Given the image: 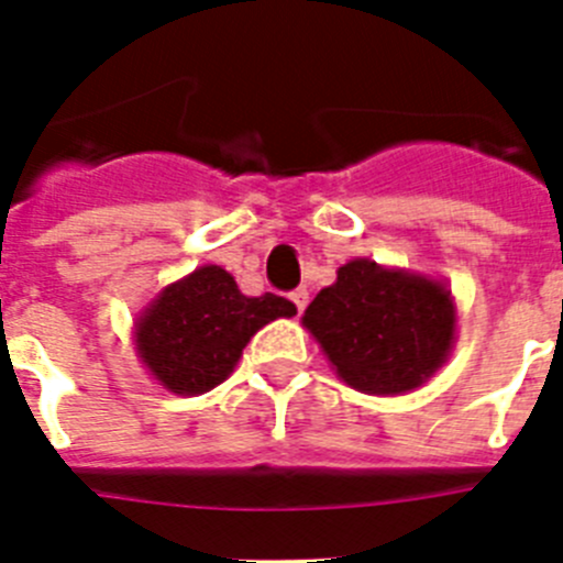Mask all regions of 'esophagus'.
Wrapping results in <instances>:
<instances>
[{"instance_id": "1", "label": "esophagus", "mask_w": 563, "mask_h": 563, "mask_svg": "<svg viewBox=\"0 0 563 563\" xmlns=\"http://www.w3.org/2000/svg\"><path fill=\"white\" fill-rule=\"evenodd\" d=\"M290 298H292V305H296V310H298V312H305L307 301H310V292H307L305 287H298L296 292H290Z\"/></svg>"}]
</instances>
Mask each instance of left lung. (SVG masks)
Returning a JSON list of instances; mask_svg holds the SVG:
<instances>
[{
	"label": "left lung",
	"mask_w": 563,
	"mask_h": 563,
	"mask_svg": "<svg viewBox=\"0 0 563 563\" xmlns=\"http://www.w3.org/2000/svg\"><path fill=\"white\" fill-rule=\"evenodd\" d=\"M454 292L445 278L350 258L312 298L301 327L346 386L397 397L420 389L456 343Z\"/></svg>",
	"instance_id": "obj_1"
}]
</instances>
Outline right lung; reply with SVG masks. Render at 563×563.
<instances>
[{"label": "right lung", "instance_id": "right-lung-1", "mask_svg": "<svg viewBox=\"0 0 563 563\" xmlns=\"http://www.w3.org/2000/svg\"><path fill=\"white\" fill-rule=\"evenodd\" d=\"M287 298L242 296L231 273L202 265L163 287L132 324L134 355L161 389L197 397L236 369L242 350L276 318H292Z\"/></svg>", "mask_w": 563, "mask_h": 563}]
</instances>
